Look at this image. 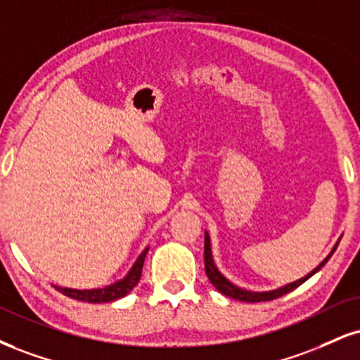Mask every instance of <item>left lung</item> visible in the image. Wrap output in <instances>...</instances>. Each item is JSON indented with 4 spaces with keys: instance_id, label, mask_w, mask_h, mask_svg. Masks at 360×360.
Returning a JSON list of instances; mask_svg holds the SVG:
<instances>
[{
    "instance_id": "left-lung-1",
    "label": "left lung",
    "mask_w": 360,
    "mask_h": 360,
    "mask_svg": "<svg viewBox=\"0 0 360 360\" xmlns=\"http://www.w3.org/2000/svg\"><path fill=\"white\" fill-rule=\"evenodd\" d=\"M337 245H339V243H335V246H333L330 253H328V257L323 259V262L320 263L317 268H314V270H311L309 275H305L304 278L293 281V283L285 285V287H280L276 290H270V292H250V290H243V288L236 287V285H233L231 281L226 280L221 274H219V270L214 265L213 255H211L210 235L206 233V235H205V268H206V275H207V278H210L211 283L214 285V288L218 290V292H221L223 295H226L229 298H235V300H240V302H268V300H274V298H278L281 295H285V293L292 292V290L300 287L304 281L309 280L311 275L317 274L320 268H322L328 262V258L332 257L333 251H335V248H337Z\"/></svg>"
}]
</instances>
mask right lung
Returning a JSON list of instances; mask_svg holds the SVG:
<instances>
[{"mask_svg": "<svg viewBox=\"0 0 360 360\" xmlns=\"http://www.w3.org/2000/svg\"><path fill=\"white\" fill-rule=\"evenodd\" d=\"M147 251H149V248H146L141 255H139V258L136 259V263H134V266L129 270V274L125 275L122 280L115 281V283L112 285H107V287L94 288V290H75V288H62V287H55V288L58 290V292H62L63 295L70 297L73 300H79V302H89V304L114 302L117 298H122L127 295V293L139 283Z\"/></svg>", "mask_w": 360, "mask_h": 360, "instance_id": "1", "label": "right lung"}]
</instances>
